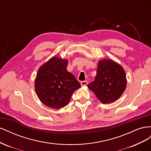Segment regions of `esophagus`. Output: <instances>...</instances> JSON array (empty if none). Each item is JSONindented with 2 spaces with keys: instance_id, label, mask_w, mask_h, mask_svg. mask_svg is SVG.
<instances>
[{
  "instance_id": "obj_1",
  "label": "esophagus",
  "mask_w": 151,
  "mask_h": 151,
  "mask_svg": "<svg viewBox=\"0 0 151 151\" xmlns=\"http://www.w3.org/2000/svg\"><path fill=\"white\" fill-rule=\"evenodd\" d=\"M88 81H81V86H87V85H88Z\"/></svg>"
}]
</instances>
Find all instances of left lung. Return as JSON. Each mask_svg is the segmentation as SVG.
Returning <instances> with one entry per match:
<instances>
[{"label":"left lung","mask_w":151,"mask_h":151,"mask_svg":"<svg viewBox=\"0 0 151 151\" xmlns=\"http://www.w3.org/2000/svg\"><path fill=\"white\" fill-rule=\"evenodd\" d=\"M127 86L126 74L121 65L111 60H100L95 79L88 85L104 104L115 101L124 92Z\"/></svg>","instance_id":"8db88e82"}]
</instances>
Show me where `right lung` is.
I'll list each match as a JSON object with an SVG mask.
<instances>
[{
    "mask_svg": "<svg viewBox=\"0 0 151 151\" xmlns=\"http://www.w3.org/2000/svg\"><path fill=\"white\" fill-rule=\"evenodd\" d=\"M68 60L53 57L41 67L35 79V91L46 106L60 109L67 106L81 84L67 70Z\"/></svg>",
    "mask_w": 151,
    "mask_h": 151,
    "instance_id": "right-lung-1",
    "label": "right lung"
}]
</instances>
